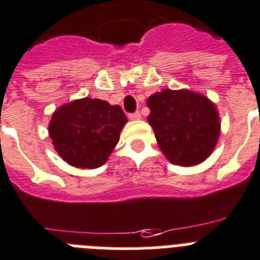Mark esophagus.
Instances as JSON below:
<instances>
[{
  "instance_id": "obj_1",
  "label": "esophagus",
  "mask_w": 260,
  "mask_h": 260,
  "mask_svg": "<svg viewBox=\"0 0 260 260\" xmlns=\"http://www.w3.org/2000/svg\"><path fill=\"white\" fill-rule=\"evenodd\" d=\"M128 117H129L131 120H139L141 117V115H140V112H135V113H129V115H128Z\"/></svg>"
}]
</instances>
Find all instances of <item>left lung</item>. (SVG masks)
Segmentation results:
<instances>
[{
  "label": "left lung",
  "instance_id": "obj_1",
  "mask_svg": "<svg viewBox=\"0 0 260 260\" xmlns=\"http://www.w3.org/2000/svg\"><path fill=\"white\" fill-rule=\"evenodd\" d=\"M148 123L168 160L180 167L204 162L214 150L221 134L215 104L190 89L165 88L147 100Z\"/></svg>",
  "mask_w": 260,
  "mask_h": 260
}]
</instances>
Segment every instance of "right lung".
I'll use <instances>...</instances> for the list:
<instances>
[{
  "mask_svg": "<svg viewBox=\"0 0 260 260\" xmlns=\"http://www.w3.org/2000/svg\"><path fill=\"white\" fill-rule=\"evenodd\" d=\"M126 121L120 106L83 98L52 113L49 136L54 149L71 167L95 169L108 160Z\"/></svg>",
  "mask_w": 260,
  "mask_h": 260,
  "instance_id": "obj_1",
  "label": "right lung"
}]
</instances>
